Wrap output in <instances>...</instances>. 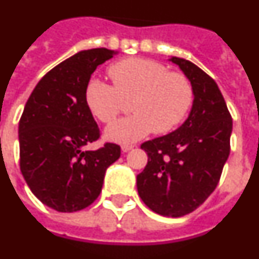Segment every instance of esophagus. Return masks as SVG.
I'll list each match as a JSON object with an SVG mask.
<instances>
[{
  "label": "esophagus",
  "instance_id": "esophagus-1",
  "mask_svg": "<svg viewBox=\"0 0 259 259\" xmlns=\"http://www.w3.org/2000/svg\"><path fill=\"white\" fill-rule=\"evenodd\" d=\"M122 151L123 153H127V151H130V150H133L134 149V145H122Z\"/></svg>",
  "mask_w": 259,
  "mask_h": 259
}]
</instances>
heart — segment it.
Here are the masks:
<instances>
[{"label":"heart","mask_w":259,"mask_h":259,"mask_svg":"<svg viewBox=\"0 0 259 259\" xmlns=\"http://www.w3.org/2000/svg\"><path fill=\"white\" fill-rule=\"evenodd\" d=\"M113 85L99 79L89 80L85 101L89 110L103 123L113 122L130 101L134 114L118 119L106 129L108 140L133 143L150 133L167 134L186 119L195 92L184 73L168 71L163 63L133 58L114 63L108 69Z\"/></svg>","instance_id":"1"}]
</instances>
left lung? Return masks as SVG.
<instances>
[{"instance_id":"left-lung-1","label":"left lung","mask_w":259,"mask_h":259,"mask_svg":"<svg viewBox=\"0 0 259 259\" xmlns=\"http://www.w3.org/2000/svg\"><path fill=\"white\" fill-rule=\"evenodd\" d=\"M170 60L192 82V109L175 132L141 145L149 159L137 175V188L153 212L182 217L200 207L219 184L230 153L233 121L209 75L190 60Z\"/></svg>"}]
</instances>
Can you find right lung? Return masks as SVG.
Returning a JSON list of instances; mask_svg holds the SVG:
<instances>
[{
  "mask_svg": "<svg viewBox=\"0 0 259 259\" xmlns=\"http://www.w3.org/2000/svg\"><path fill=\"white\" fill-rule=\"evenodd\" d=\"M117 52L84 50L49 71L36 84L19 119V167L31 192L58 212H77L99 197L106 168L121 147L100 138L85 101V88L97 66Z\"/></svg>",
  "mask_w": 259,
  "mask_h": 259,
  "instance_id": "right-lung-1",
  "label": "right lung"
}]
</instances>
